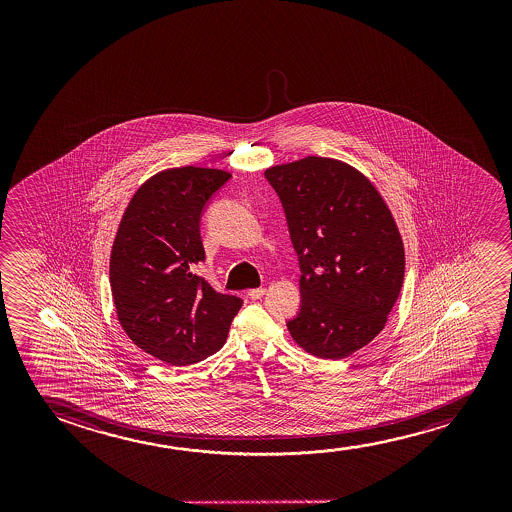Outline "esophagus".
I'll return each mask as SVG.
<instances>
[{
  "instance_id": "1",
  "label": "esophagus",
  "mask_w": 512,
  "mask_h": 512,
  "mask_svg": "<svg viewBox=\"0 0 512 512\" xmlns=\"http://www.w3.org/2000/svg\"><path fill=\"white\" fill-rule=\"evenodd\" d=\"M248 295H250V299L257 301V299H260V297H264V295H266V288H252V290L248 292Z\"/></svg>"
}]
</instances>
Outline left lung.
<instances>
[{"label":"left lung","mask_w":512,"mask_h":512,"mask_svg":"<svg viewBox=\"0 0 512 512\" xmlns=\"http://www.w3.org/2000/svg\"><path fill=\"white\" fill-rule=\"evenodd\" d=\"M301 266V311L287 323L318 358L350 357L381 330L404 281V243L392 211L350 164L309 155L267 168Z\"/></svg>","instance_id":"8db88e82"}]
</instances>
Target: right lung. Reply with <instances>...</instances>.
Wrapping results in <instances>:
<instances>
[{
    "mask_svg": "<svg viewBox=\"0 0 512 512\" xmlns=\"http://www.w3.org/2000/svg\"><path fill=\"white\" fill-rule=\"evenodd\" d=\"M229 178L224 169H164L134 192L115 234L110 285L117 318L138 348L169 365L217 353L243 306L194 274L204 260V206Z\"/></svg>",
    "mask_w": 512,
    "mask_h": 512,
    "instance_id": "1",
    "label": "right lung"
}]
</instances>
